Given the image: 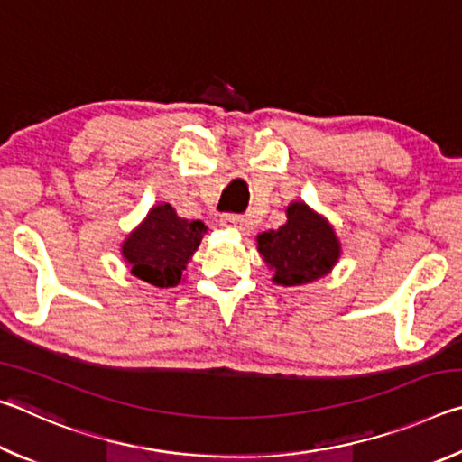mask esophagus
Listing matches in <instances>:
<instances>
[{
	"mask_svg": "<svg viewBox=\"0 0 462 462\" xmlns=\"http://www.w3.org/2000/svg\"><path fill=\"white\" fill-rule=\"evenodd\" d=\"M220 224H222V228H230V230H238V232L246 230V220L242 216H234V214L222 216Z\"/></svg>",
	"mask_w": 462,
	"mask_h": 462,
	"instance_id": "esophagus-1",
	"label": "esophagus"
}]
</instances>
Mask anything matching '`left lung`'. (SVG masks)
Instances as JSON below:
<instances>
[{"label":"left lung","mask_w":462,"mask_h":462,"mask_svg":"<svg viewBox=\"0 0 462 462\" xmlns=\"http://www.w3.org/2000/svg\"><path fill=\"white\" fill-rule=\"evenodd\" d=\"M287 222L256 236V250L273 271V283L295 287L314 283L332 273L342 246L328 217L306 201H291Z\"/></svg>","instance_id":"left-lung-1"}]
</instances>
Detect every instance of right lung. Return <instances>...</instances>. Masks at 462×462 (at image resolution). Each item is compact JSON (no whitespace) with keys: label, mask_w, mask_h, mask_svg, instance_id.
<instances>
[{"label":"right lung","mask_w":462,"mask_h":462,"mask_svg":"<svg viewBox=\"0 0 462 462\" xmlns=\"http://www.w3.org/2000/svg\"><path fill=\"white\" fill-rule=\"evenodd\" d=\"M206 232L201 220H185L171 203H156L122 242L120 253L130 275L161 289L177 287Z\"/></svg>","instance_id":"add662e5"}]
</instances>
